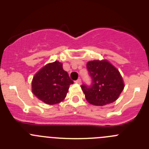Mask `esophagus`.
I'll return each instance as SVG.
<instances>
[{
    "label": "esophagus",
    "instance_id": "obj_1",
    "mask_svg": "<svg viewBox=\"0 0 149 149\" xmlns=\"http://www.w3.org/2000/svg\"><path fill=\"white\" fill-rule=\"evenodd\" d=\"M76 84H81V78H78L77 81H75Z\"/></svg>",
    "mask_w": 149,
    "mask_h": 149
}]
</instances>
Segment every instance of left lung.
Wrapping results in <instances>:
<instances>
[{
    "label": "left lung",
    "instance_id": "left-lung-1",
    "mask_svg": "<svg viewBox=\"0 0 149 149\" xmlns=\"http://www.w3.org/2000/svg\"><path fill=\"white\" fill-rule=\"evenodd\" d=\"M86 68L92 78L90 86L81 85L86 101L96 106L114 102L125 86L119 70L105 60L88 62Z\"/></svg>",
    "mask_w": 149,
    "mask_h": 149
}]
</instances>
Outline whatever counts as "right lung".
Wrapping results in <instances>:
<instances>
[{
  "label": "right lung",
  "mask_w": 149,
  "mask_h": 149,
  "mask_svg": "<svg viewBox=\"0 0 149 149\" xmlns=\"http://www.w3.org/2000/svg\"><path fill=\"white\" fill-rule=\"evenodd\" d=\"M73 81L63 64L58 61L48 63L34 75L32 92L39 100L47 104H55L64 100Z\"/></svg>",
  "instance_id": "add662e5"
}]
</instances>
